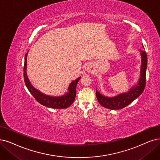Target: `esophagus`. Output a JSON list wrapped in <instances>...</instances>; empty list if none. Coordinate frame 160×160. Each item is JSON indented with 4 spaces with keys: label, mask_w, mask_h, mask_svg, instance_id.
Instances as JSON below:
<instances>
[{
    "label": "esophagus",
    "mask_w": 160,
    "mask_h": 160,
    "mask_svg": "<svg viewBox=\"0 0 160 160\" xmlns=\"http://www.w3.org/2000/svg\"><path fill=\"white\" fill-rule=\"evenodd\" d=\"M87 69L88 72H91V67H87Z\"/></svg>",
    "instance_id": "1"
}]
</instances>
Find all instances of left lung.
Masks as SVG:
<instances>
[{
  "label": "left lung",
  "instance_id": "obj_1",
  "mask_svg": "<svg viewBox=\"0 0 160 160\" xmlns=\"http://www.w3.org/2000/svg\"><path fill=\"white\" fill-rule=\"evenodd\" d=\"M142 47L144 48L143 45ZM140 54L141 56V66L138 82L127 92L121 93L112 97L104 96L98 91L97 88H96V95L101 106L110 110H119L128 106L142 93L146 84V72L148 60L145 51L140 50Z\"/></svg>",
  "mask_w": 160,
  "mask_h": 160
}]
</instances>
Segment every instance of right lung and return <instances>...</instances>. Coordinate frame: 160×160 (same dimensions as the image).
I'll return each instance as SVG.
<instances>
[{"mask_svg":"<svg viewBox=\"0 0 160 160\" xmlns=\"http://www.w3.org/2000/svg\"><path fill=\"white\" fill-rule=\"evenodd\" d=\"M28 53L25 56V62L23 68V77L25 84L26 85L30 93L33 95L35 99L41 104L51 108L55 109H65L71 106L75 99L76 96V87L78 81L80 80L81 77L73 80L69 84L68 92L62 96H50L41 92L40 91L37 90L33 85L28 78L27 74V57Z\"/></svg>","mask_w":160,"mask_h":160,"instance_id":"obj_1","label":"right lung"}]
</instances>
